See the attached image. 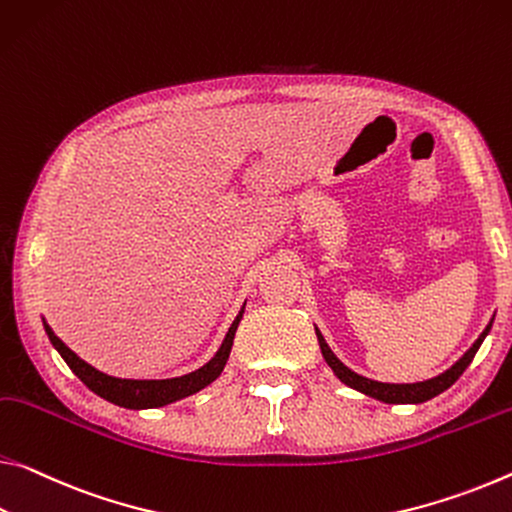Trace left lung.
<instances>
[{
    "label": "left lung",
    "mask_w": 512,
    "mask_h": 512,
    "mask_svg": "<svg viewBox=\"0 0 512 512\" xmlns=\"http://www.w3.org/2000/svg\"><path fill=\"white\" fill-rule=\"evenodd\" d=\"M492 328V321L488 323V328L481 332V337L476 339L474 346L469 348V351L462 355V358L453 364L451 369H446L440 376H435L431 380H424V383H408V385H394V383H378V380H371V378H364L360 373H355L346 367L344 362L337 360V355L330 351V346L326 344V339L319 330H316V337H319V346H321V353H323V360L328 362V367L335 371V376L342 380L344 385L358 389V392L371 396V399H378L383 403H424L428 399H433V396L442 394L444 389H449L456 380L462 376V371L469 367V362L474 360V355L478 348H481L485 335H488Z\"/></svg>",
    "instance_id": "1"
}]
</instances>
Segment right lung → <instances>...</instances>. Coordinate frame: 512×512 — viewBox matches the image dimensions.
<instances>
[{
    "label": "right lung",
    "mask_w": 512,
    "mask_h": 512,
    "mask_svg": "<svg viewBox=\"0 0 512 512\" xmlns=\"http://www.w3.org/2000/svg\"><path fill=\"white\" fill-rule=\"evenodd\" d=\"M241 316H243V310L239 312L237 319H234L230 330H227V335L223 339L221 348H218V353L205 364V367L186 373V376L168 378V380H127V378L107 376V373L97 371L95 367H91V364L81 360L77 353H72L70 348L54 335V330L47 326V323H45V332H47V337H50V342L54 344L56 351L61 353V358L66 360L68 367L75 371V376L88 389H91V392L102 396V399L120 405V408L143 410V408H161V405L180 401V399H184V396L196 394L202 387L214 383V380L221 376L227 358H230L234 332H237V328H239Z\"/></svg>",
    "instance_id": "obj_1"
}]
</instances>
